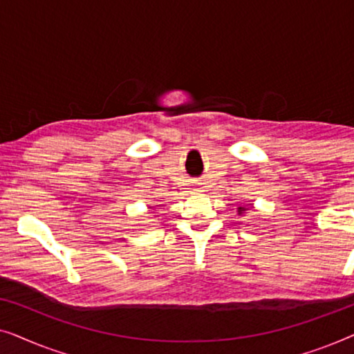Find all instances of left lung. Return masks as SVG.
Returning a JSON list of instances; mask_svg holds the SVG:
<instances>
[{"label": "left lung", "instance_id": "left-lung-1", "mask_svg": "<svg viewBox=\"0 0 354 354\" xmlns=\"http://www.w3.org/2000/svg\"><path fill=\"white\" fill-rule=\"evenodd\" d=\"M240 211H245V209H243V207H240Z\"/></svg>", "mask_w": 354, "mask_h": 354}]
</instances>
